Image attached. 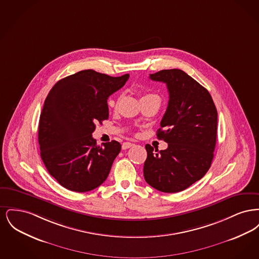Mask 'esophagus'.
Masks as SVG:
<instances>
[{"label":"esophagus","instance_id":"34e87169","mask_svg":"<svg viewBox=\"0 0 259 259\" xmlns=\"http://www.w3.org/2000/svg\"><path fill=\"white\" fill-rule=\"evenodd\" d=\"M133 146H134V144L129 143V142H125V143L122 144V149H127V148H131Z\"/></svg>","mask_w":259,"mask_h":259}]
</instances>
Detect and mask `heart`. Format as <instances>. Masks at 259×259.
<instances>
[{
  "instance_id": "1",
  "label": "heart",
  "mask_w": 259,
  "mask_h": 259,
  "mask_svg": "<svg viewBox=\"0 0 259 259\" xmlns=\"http://www.w3.org/2000/svg\"><path fill=\"white\" fill-rule=\"evenodd\" d=\"M151 96H156V95H154V94H150V93H148V94H145V95L143 96V98H147V97H151Z\"/></svg>"
}]
</instances>
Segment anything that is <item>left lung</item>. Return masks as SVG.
Returning <instances> with one entry per match:
<instances>
[{
  "mask_svg": "<svg viewBox=\"0 0 259 259\" xmlns=\"http://www.w3.org/2000/svg\"><path fill=\"white\" fill-rule=\"evenodd\" d=\"M149 78L166 83L169 91L168 107L157 131V138L168 143V148L158 150L146 145L144 177L159 191L180 192L201 180L210 167L218 111L209 91L182 70H162Z\"/></svg>",
  "mask_w": 259,
  "mask_h": 259,
  "instance_id": "1",
  "label": "left lung"
}]
</instances>
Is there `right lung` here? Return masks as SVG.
I'll use <instances>...</instances> for the list:
<instances>
[{
  "mask_svg": "<svg viewBox=\"0 0 259 259\" xmlns=\"http://www.w3.org/2000/svg\"><path fill=\"white\" fill-rule=\"evenodd\" d=\"M129 74L110 76L84 70L60 79L45 101L37 139L50 175L72 191L102 185L121 149L116 141L96 145V123L109 118L108 98L123 87Z\"/></svg>",
  "mask_w": 259,
  "mask_h": 259,
  "instance_id": "obj_1",
  "label": "right lung"
}]
</instances>
